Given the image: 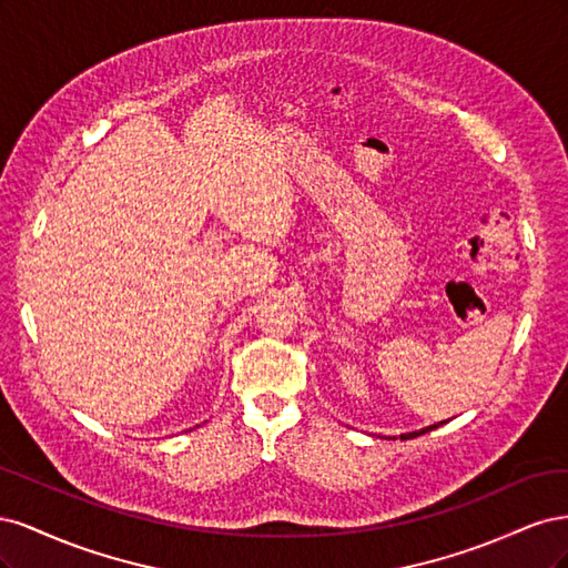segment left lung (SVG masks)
<instances>
[{
	"label": "left lung",
	"instance_id": "left-lung-1",
	"mask_svg": "<svg viewBox=\"0 0 568 568\" xmlns=\"http://www.w3.org/2000/svg\"><path fill=\"white\" fill-rule=\"evenodd\" d=\"M445 422H438V424H432V426H426V428H422V432H412V434H403L400 438L405 440V438H417V436H422V434H428V432H434V428H438V426H443Z\"/></svg>",
	"mask_w": 568,
	"mask_h": 568
}]
</instances>
